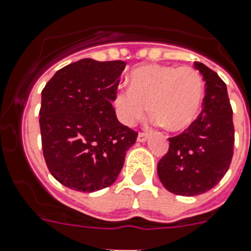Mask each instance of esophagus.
<instances>
[{
	"label": "esophagus",
	"instance_id": "esophagus-1",
	"mask_svg": "<svg viewBox=\"0 0 251 251\" xmlns=\"http://www.w3.org/2000/svg\"><path fill=\"white\" fill-rule=\"evenodd\" d=\"M147 139H148V134H147V132H139V134H138V142H142V143H143Z\"/></svg>",
	"mask_w": 251,
	"mask_h": 251
}]
</instances>
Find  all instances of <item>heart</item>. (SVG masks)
Returning a JSON list of instances; mask_svg holds the SVG:
<instances>
[{
  "mask_svg": "<svg viewBox=\"0 0 251 251\" xmlns=\"http://www.w3.org/2000/svg\"><path fill=\"white\" fill-rule=\"evenodd\" d=\"M130 87L115 94L113 104L124 125L144 119L150 107L154 124L170 132L189 129L199 117L205 97L202 76L192 67L150 64L134 69Z\"/></svg>",
  "mask_w": 251,
  "mask_h": 251,
  "instance_id": "obj_1",
  "label": "heart"
}]
</instances>
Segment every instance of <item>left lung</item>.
Masks as SVG:
<instances>
[{"instance_id":"left-lung-1","label":"left lung","mask_w":251,"mask_h":251,"mask_svg":"<svg viewBox=\"0 0 251 251\" xmlns=\"http://www.w3.org/2000/svg\"><path fill=\"white\" fill-rule=\"evenodd\" d=\"M205 81L203 108L189 129L169 138V151L158 161V178L179 196H197L217 185L231 165L235 127L227 86L213 69L195 62Z\"/></svg>"}]
</instances>
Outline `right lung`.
<instances>
[{
    "label": "right lung",
    "instance_id": "right-lung-1",
    "mask_svg": "<svg viewBox=\"0 0 251 251\" xmlns=\"http://www.w3.org/2000/svg\"><path fill=\"white\" fill-rule=\"evenodd\" d=\"M122 60L81 59L59 69L42 90L40 129L49 172L79 192L115 182L138 132L117 120L112 101Z\"/></svg>",
    "mask_w": 251,
    "mask_h": 251
}]
</instances>
